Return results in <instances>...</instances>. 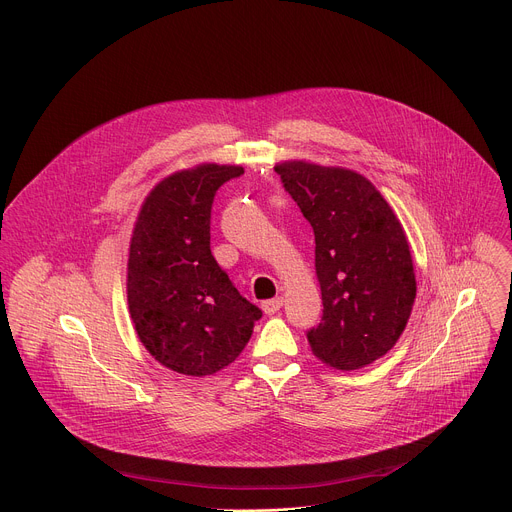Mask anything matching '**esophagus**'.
<instances>
[{
  "label": "esophagus",
  "instance_id": "1",
  "mask_svg": "<svg viewBox=\"0 0 512 512\" xmlns=\"http://www.w3.org/2000/svg\"><path fill=\"white\" fill-rule=\"evenodd\" d=\"M281 306H283V298H273V300H267V302H263V312L267 314V316H273V314H277L279 310H281Z\"/></svg>",
  "mask_w": 512,
  "mask_h": 512
}]
</instances>
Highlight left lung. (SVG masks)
<instances>
[{
  "label": "left lung",
  "mask_w": 512,
  "mask_h": 512,
  "mask_svg": "<svg viewBox=\"0 0 512 512\" xmlns=\"http://www.w3.org/2000/svg\"><path fill=\"white\" fill-rule=\"evenodd\" d=\"M314 229L324 316L308 332L318 360L356 371L385 356L413 310L417 281L403 225L362 174L306 160L275 164Z\"/></svg>",
  "instance_id": "8db88e82"
}]
</instances>
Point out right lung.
<instances>
[{
    "label": "right lung",
    "instance_id": "right-lung-1",
    "mask_svg": "<svg viewBox=\"0 0 512 512\" xmlns=\"http://www.w3.org/2000/svg\"><path fill=\"white\" fill-rule=\"evenodd\" d=\"M243 166L204 162L160 180L129 241L127 308L139 342L166 369L206 377L247 346L261 310L210 253L214 192Z\"/></svg>",
    "mask_w": 512,
    "mask_h": 512
}]
</instances>
